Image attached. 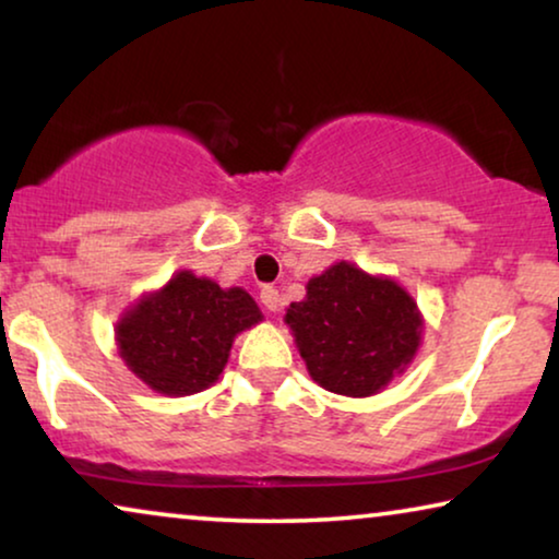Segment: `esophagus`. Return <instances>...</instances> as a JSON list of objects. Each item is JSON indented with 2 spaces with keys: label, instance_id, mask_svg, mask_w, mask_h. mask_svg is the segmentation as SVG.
I'll list each match as a JSON object with an SVG mask.
<instances>
[{
  "label": "esophagus",
  "instance_id": "obj_1",
  "mask_svg": "<svg viewBox=\"0 0 559 559\" xmlns=\"http://www.w3.org/2000/svg\"><path fill=\"white\" fill-rule=\"evenodd\" d=\"M259 297H262V302H264V308H266V310L277 312V310L282 308V295H280V289H274V287H264L262 293H259Z\"/></svg>",
  "mask_w": 559,
  "mask_h": 559
}]
</instances>
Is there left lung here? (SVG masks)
Here are the masks:
<instances>
[{
	"instance_id": "8db88e82",
	"label": "left lung",
	"mask_w": 559,
	"mask_h": 559,
	"mask_svg": "<svg viewBox=\"0 0 559 559\" xmlns=\"http://www.w3.org/2000/svg\"><path fill=\"white\" fill-rule=\"evenodd\" d=\"M310 377L328 392L371 396L412 361L419 346L417 305L392 280L333 264L287 308Z\"/></svg>"
}]
</instances>
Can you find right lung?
I'll list each match as a JSON object with an SVG mask.
<instances>
[{"label":"right lung","instance_id":"right-lung-1","mask_svg":"<svg viewBox=\"0 0 559 559\" xmlns=\"http://www.w3.org/2000/svg\"><path fill=\"white\" fill-rule=\"evenodd\" d=\"M262 320L239 287L180 272L144 297L119 323L117 341L129 369L159 394L186 396L209 389L224 371L234 335Z\"/></svg>","mask_w":559,"mask_h":559}]
</instances>
